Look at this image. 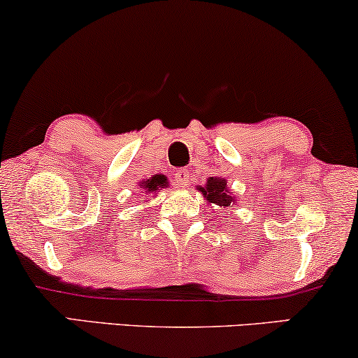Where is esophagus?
<instances>
[{
	"label": "esophagus",
	"instance_id": "1",
	"mask_svg": "<svg viewBox=\"0 0 358 358\" xmlns=\"http://www.w3.org/2000/svg\"><path fill=\"white\" fill-rule=\"evenodd\" d=\"M174 184L176 187H185V185H189V174L185 171L174 173Z\"/></svg>",
	"mask_w": 358,
	"mask_h": 358
}]
</instances>
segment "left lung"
Returning a JSON list of instances; mask_svg holds the SVG:
<instances>
[{
	"label": "left lung",
	"mask_w": 358,
	"mask_h": 358,
	"mask_svg": "<svg viewBox=\"0 0 358 358\" xmlns=\"http://www.w3.org/2000/svg\"><path fill=\"white\" fill-rule=\"evenodd\" d=\"M205 197L210 203L220 205V207H228L231 205V202H234L231 195H229L228 189H227V180L222 178H210L207 180V185L205 187H200Z\"/></svg>",
	"instance_id": "obj_1"
}]
</instances>
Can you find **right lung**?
<instances>
[{"label":"right lung","instance_id":"right-lung-1","mask_svg":"<svg viewBox=\"0 0 358 358\" xmlns=\"http://www.w3.org/2000/svg\"><path fill=\"white\" fill-rule=\"evenodd\" d=\"M163 187H168V182H166V178L164 176H161V174H156V176H153V178L151 179H148L146 180V182L143 184V189L146 190V192H158L159 189H163Z\"/></svg>","mask_w":358,"mask_h":358}]
</instances>
